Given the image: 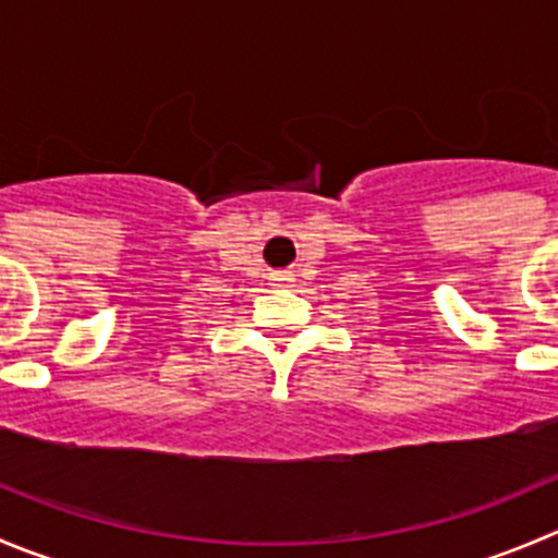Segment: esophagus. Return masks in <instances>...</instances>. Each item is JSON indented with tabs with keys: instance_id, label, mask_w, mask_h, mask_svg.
Listing matches in <instances>:
<instances>
[{
	"instance_id": "1",
	"label": "esophagus",
	"mask_w": 558,
	"mask_h": 558,
	"mask_svg": "<svg viewBox=\"0 0 558 558\" xmlns=\"http://www.w3.org/2000/svg\"><path fill=\"white\" fill-rule=\"evenodd\" d=\"M295 279V274L293 270H276L274 274V279H270V282H276V284H290Z\"/></svg>"
}]
</instances>
